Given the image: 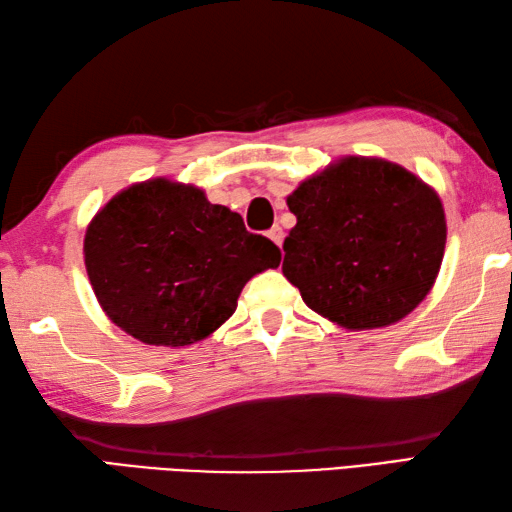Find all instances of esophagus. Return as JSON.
Instances as JSON below:
<instances>
[{
	"instance_id": "34e87169",
	"label": "esophagus",
	"mask_w": 512,
	"mask_h": 512,
	"mask_svg": "<svg viewBox=\"0 0 512 512\" xmlns=\"http://www.w3.org/2000/svg\"><path fill=\"white\" fill-rule=\"evenodd\" d=\"M268 237L273 239V242L281 248V244H284V228H281V226H273V228H270V231H268Z\"/></svg>"
}]
</instances>
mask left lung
I'll list each match as a JSON object with an SVG mask.
<instances>
[{
	"label": "left lung",
	"instance_id": "left-lung-1",
	"mask_svg": "<svg viewBox=\"0 0 512 512\" xmlns=\"http://www.w3.org/2000/svg\"><path fill=\"white\" fill-rule=\"evenodd\" d=\"M297 224L284 277L306 306L345 330L387 328L436 284L447 217L438 191L405 167L343 156L292 191Z\"/></svg>",
	"mask_w": 512,
	"mask_h": 512
}]
</instances>
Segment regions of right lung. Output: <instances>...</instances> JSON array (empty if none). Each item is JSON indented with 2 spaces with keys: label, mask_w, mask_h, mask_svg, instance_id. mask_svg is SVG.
I'll use <instances>...</instances> for the list:
<instances>
[{
  "label": "right lung",
  "mask_w": 512,
  "mask_h": 512,
  "mask_svg": "<svg viewBox=\"0 0 512 512\" xmlns=\"http://www.w3.org/2000/svg\"><path fill=\"white\" fill-rule=\"evenodd\" d=\"M96 301L147 345L184 347L211 336L242 288L281 262L268 237L193 184L136 182L92 217L83 239Z\"/></svg>",
  "instance_id": "1"
}]
</instances>
